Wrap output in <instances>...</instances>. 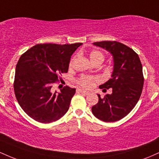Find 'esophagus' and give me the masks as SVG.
Returning <instances> with one entry per match:
<instances>
[{
  "label": "esophagus",
  "instance_id": "esophagus-1",
  "mask_svg": "<svg viewBox=\"0 0 159 159\" xmlns=\"http://www.w3.org/2000/svg\"><path fill=\"white\" fill-rule=\"evenodd\" d=\"M77 91L78 93H81L85 95V96H87V95H89V92H87V91H86L84 90H81V89H78Z\"/></svg>",
  "mask_w": 159,
  "mask_h": 159
}]
</instances>
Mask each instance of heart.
<instances>
[{
	"instance_id": "b5f03b06",
	"label": "heart",
	"mask_w": 159,
	"mask_h": 159,
	"mask_svg": "<svg viewBox=\"0 0 159 159\" xmlns=\"http://www.w3.org/2000/svg\"><path fill=\"white\" fill-rule=\"evenodd\" d=\"M90 59L93 64L96 63H102L105 61V55L102 52L98 50H93L90 53ZM73 59L70 62V66H72ZM100 78L98 77H93V76L82 75L78 79L77 83L81 87L86 89H91L94 87L95 83L98 81Z\"/></svg>"
}]
</instances>
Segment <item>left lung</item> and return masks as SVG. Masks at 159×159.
Instances as JSON below:
<instances>
[{"mask_svg":"<svg viewBox=\"0 0 159 159\" xmlns=\"http://www.w3.org/2000/svg\"><path fill=\"white\" fill-rule=\"evenodd\" d=\"M93 45L112 54L114 70L111 79L99 86L101 89L112 88V93L103 98L98 94V102L92 107V112L104 122L117 121L131 112L140 97L144 81L141 62L133 49L119 42H96Z\"/></svg>","mask_w":159,"mask_h":159,"instance_id":"left-lung-1","label":"left lung"}]
</instances>
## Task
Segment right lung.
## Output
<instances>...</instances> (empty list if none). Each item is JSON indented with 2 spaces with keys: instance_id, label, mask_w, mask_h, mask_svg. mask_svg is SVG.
Wrapping results in <instances>:
<instances>
[{
  "instance_id": "1",
  "label": "right lung",
  "mask_w": 159,
  "mask_h": 159,
  "mask_svg": "<svg viewBox=\"0 0 159 159\" xmlns=\"http://www.w3.org/2000/svg\"><path fill=\"white\" fill-rule=\"evenodd\" d=\"M82 43H46L33 46L20 57L16 68L14 92L23 111L42 123L57 121L69 110L75 89L66 86L53 93L52 84L68 72L72 54Z\"/></svg>"
}]
</instances>
